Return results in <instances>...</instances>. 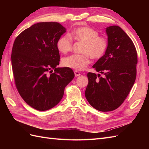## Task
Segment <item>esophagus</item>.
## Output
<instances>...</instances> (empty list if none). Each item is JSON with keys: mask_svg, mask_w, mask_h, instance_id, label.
I'll return each mask as SVG.
<instances>
[{"mask_svg": "<svg viewBox=\"0 0 149 149\" xmlns=\"http://www.w3.org/2000/svg\"><path fill=\"white\" fill-rule=\"evenodd\" d=\"M74 75H75L76 77H77V76H80L81 74H80V73H79V72L78 71L75 70V71H74Z\"/></svg>", "mask_w": 149, "mask_h": 149, "instance_id": "1", "label": "esophagus"}]
</instances>
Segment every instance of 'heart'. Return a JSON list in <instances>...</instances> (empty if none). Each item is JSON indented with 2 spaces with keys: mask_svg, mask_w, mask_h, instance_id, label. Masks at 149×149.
Here are the masks:
<instances>
[{
  "mask_svg": "<svg viewBox=\"0 0 149 149\" xmlns=\"http://www.w3.org/2000/svg\"><path fill=\"white\" fill-rule=\"evenodd\" d=\"M71 35L78 41L84 43L81 55H72L63 58L62 65L76 70H84L90 63V56L98 60L102 58L107 50L108 42L105 37L99 36V32L89 26H81L72 31ZM73 42L68 35H62L58 39L56 47L60 52H70Z\"/></svg>",
  "mask_w": 149,
  "mask_h": 149,
  "instance_id": "b5f03b06",
  "label": "heart"
}]
</instances>
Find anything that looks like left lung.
Listing matches in <instances>:
<instances>
[{
  "instance_id": "8db88e82",
  "label": "left lung",
  "mask_w": 149,
  "mask_h": 149,
  "mask_svg": "<svg viewBox=\"0 0 149 149\" xmlns=\"http://www.w3.org/2000/svg\"><path fill=\"white\" fill-rule=\"evenodd\" d=\"M106 31L107 49L93 66L100 74L88 73L84 93L90 105L102 112L115 110L123 103L136 81L137 64L136 47L125 31L117 25Z\"/></svg>"
}]
</instances>
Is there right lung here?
Here are the masks:
<instances>
[{"mask_svg": "<svg viewBox=\"0 0 149 149\" xmlns=\"http://www.w3.org/2000/svg\"><path fill=\"white\" fill-rule=\"evenodd\" d=\"M66 31L58 22H39L22 31L13 43L11 62L17 89L38 111L57 105L74 77L71 68H56L60 59L56 42Z\"/></svg>", "mask_w": 149, "mask_h": 149, "instance_id": "add662e5", "label": "right lung"}]
</instances>
